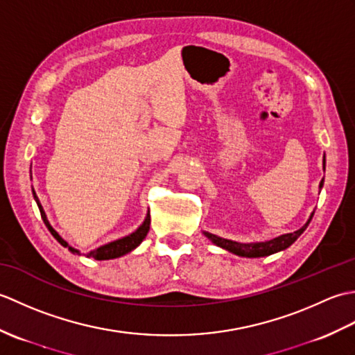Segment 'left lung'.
<instances>
[{
    "mask_svg": "<svg viewBox=\"0 0 355 355\" xmlns=\"http://www.w3.org/2000/svg\"><path fill=\"white\" fill-rule=\"evenodd\" d=\"M323 169H325V157H323ZM322 186H323V178H322L320 186H319L320 189H322ZM313 215H314V212L311 214L310 220H308L299 230L293 232V233H285V235H281L277 238L266 241V243L243 244V243H236V241L224 239V238H220L216 235H212V233H209V232H202V233H205V235L210 241H212L214 244H216L218 247L225 248V250L230 252V253H235L238 256H245V258H262V256L273 254V253H277L281 250H285V248H288L294 243V241H296L300 235H302L304 230L308 227V224H310Z\"/></svg>",
    "mask_w": 355,
    "mask_h": 355,
    "instance_id": "1",
    "label": "left lung"
}]
</instances>
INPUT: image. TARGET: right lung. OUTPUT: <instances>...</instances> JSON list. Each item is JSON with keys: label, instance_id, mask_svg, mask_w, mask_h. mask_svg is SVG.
I'll return each instance as SVG.
<instances>
[{"label": "right lung", "instance_id": "right-lung-1", "mask_svg": "<svg viewBox=\"0 0 355 355\" xmlns=\"http://www.w3.org/2000/svg\"><path fill=\"white\" fill-rule=\"evenodd\" d=\"M30 173H32V168H30ZM30 178H32V175H30ZM32 192H33V198H35V201H36V205H37V207H40L42 221H44L45 225H47V229L50 230L51 235L55 236V239L58 241L59 244L64 245V247H69V250H70L71 253L80 254L79 250H76V248L70 247L69 243H67V241H64V239L61 238V235H59V233L51 227L49 220H47V215H45L44 209H42V206H41L40 198L36 197L35 189H32ZM149 224H150V215H149V212H148V214H146V218H145V221H143V224L140 225V227H139L137 230H135V232H132L131 235H128V236H125V238H120V239H116V241H112V243H108V244H105V245H101L99 248H96V250L87 253V256H88V258H94L96 261H105V259L120 258V256H123V254H126V253L132 252L134 248L139 247L141 241L146 238L148 232H149Z\"/></svg>", "mask_w": 355, "mask_h": 355}]
</instances>
